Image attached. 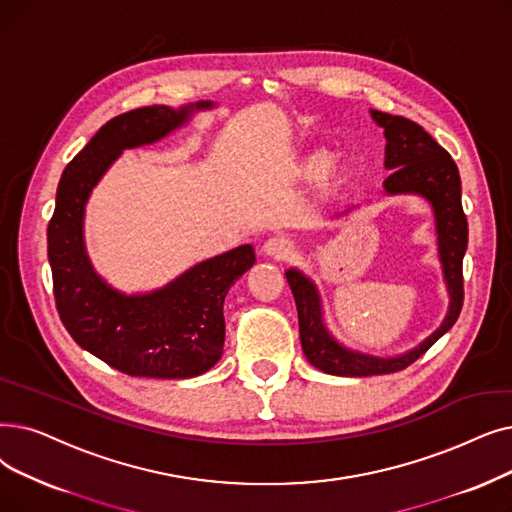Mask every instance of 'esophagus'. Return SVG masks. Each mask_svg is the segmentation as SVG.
I'll return each mask as SVG.
<instances>
[{
    "label": "esophagus",
    "instance_id": "esophagus-1",
    "mask_svg": "<svg viewBox=\"0 0 512 512\" xmlns=\"http://www.w3.org/2000/svg\"><path fill=\"white\" fill-rule=\"evenodd\" d=\"M263 253L276 261H286L295 255V247H293V242L284 236H272L265 240Z\"/></svg>",
    "mask_w": 512,
    "mask_h": 512
}]
</instances>
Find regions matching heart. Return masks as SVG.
<instances>
[{"instance_id": "heart-1", "label": "heart", "mask_w": 512, "mask_h": 512, "mask_svg": "<svg viewBox=\"0 0 512 512\" xmlns=\"http://www.w3.org/2000/svg\"><path fill=\"white\" fill-rule=\"evenodd\" d=\"M322 163H324V154H311V157L303 163V171L305 173H318L320 171V167H322Z\"/></svg>"}]
</instances>
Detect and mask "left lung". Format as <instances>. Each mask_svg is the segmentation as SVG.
<instances>
[{"label":"left lung","instance_id":"obj_1","mask_svg":"<svg viewBox=\"0 0 512 512\" xmlns=\"http://www.w3.org/2000/svg\"><path fill=\"white\" fill-rule=\"evenodd\" d=\"M370 117L385 129V167L391 169L383 184L385 194H420L433 207L439 261L450 305L441 326L418 347L395 358H376L370 353L347 349L332 337L322 318V299L316 284L295 268L286 270V280L297 303L299 337L305 358L311 366L335 376H372L408 368L454 326L464 301L462 259L469 244V224L462 211L456 163L448 150L441 148L418 123L381 110H370ZM347 211L351 207L343 213Z\"/></svg>","mask_w":512,"mask_h":512}]
</instances>
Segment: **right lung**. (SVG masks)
<instances>
[{"mask_svg":"<svg viewBox=\"0 0 512 512\" xmlns=\"http://www.w3.org/2000/svg\"><path fill=\"white\" fill-rule=\"evenodd\" d=\"M213 102L182 108L144 106L98 129L66 165L48 226V259L60 320L79 347L129 376L190 379L211 370L226 341L224 299L253 268L255 251L242 244L192 265L157 291L125 295L100 278L85 251L83 217L94 186L121 152L159 142Z\"/></svg>","mask_w":512,"mask_h":512,"instance_id":"1","label":"right lung"}]
</instances>
